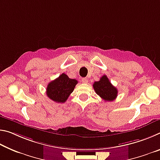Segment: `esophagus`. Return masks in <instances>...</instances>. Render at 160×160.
<instances>
[{"label":"esophagus","instance_id":"esophagus-1","mask_svg":"<svg viewBox=\"0 0 160 160\" xmlns=\"http://www.w3.org/2000/svg\"><path fill=\"white\" fill-rule=\"evenodd\" d=\"M82 82L83 83H88V80L87 79V78H82Z\"/></svg>","mask_w":160,"mask_h":160}]
</instances>
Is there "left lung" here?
<instances>
[{"label": "left lung", "mask_w": 160, "mask_h": 160, "mask_svg": "<svg viewBox=\"0 0 160 160\" xmlns=\"http://www.w3.org/2000/svg\"><path fill=\"white\" fill-rule=\"evenodd\" d=\"M93 88L95 92L105 101H113L117 97V89L112 85L109 78L105 75L99 81L94 82Z\"/></svg>", "instance_id": "obj_1"}]
</instances>
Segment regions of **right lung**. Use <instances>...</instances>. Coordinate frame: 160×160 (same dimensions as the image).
<instances>
[{
  "instance_id": "right-lung-1",
  "label": "right lung",
  "mask_w": 160,
  "mask_h": 160,
  "mask_svg": "<svg viewBox=\"0 0 160 160\" xmlns=\"http://www.w3.org/2000/svg\"><path fill=\"white\" fill-rule=\"evenodd\" d=\"M78 80L70 79L66 74L62 73L56 80L48 83L47 94L48 98L57 103H64L74 90Z\"/></svg>"
}]
</instances>
